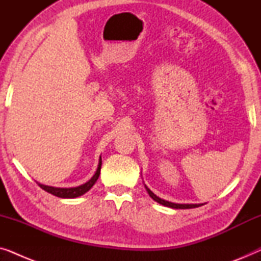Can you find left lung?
I'll return each instance as SVG.
<instances>
[{"instance_id": "8db88e82", "label": "left lung", "mask_w": 261, "mask_h": 261, "mask_svg": "<svg viewBox=\"0 0 261 261\" xmlns=\"http://www.w3.org/2000/svg\"><path fill=\"white\" fill-rule=\"evenodd\" d=\"M145 188H146V190H147L148 195L151 196V197L154 199L155 202H158V203H160V204H163V205H165V206H169V208H173V209H191V208H197V206L203 205V204H178V203H172V202L165 201V199L159 198L158 196H155L154 194H153V192L149 190V189L146 187V185H145Z\"/></svg>"}]
</instances>
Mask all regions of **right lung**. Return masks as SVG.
<instances>
[{"label":"right lung","mask_w":261,"mask_h":261,"mask_svg":"<svg viewBox=\"0 0 261 261\" xmlns=\"http://www.w3.org/2000/svg\"><path fill=\"white\" fill-rule=\"evenodd\" d=\"M101 165H102V159L99 158V163H98V167L96 173L92 176V178L87 183L83 185H80V187L76 188H53V187H47V185H42L40 183H38L39 187H40L42 190L47 191L48 194H52L57 196V197L60 198H76L78 196L84 195L85 192H88L90 189L92 188V185L96 183V180L98 179L99 177V172H101Z\"/></svg>","instance_id":"right-lung-1"}]
</instances>
